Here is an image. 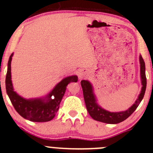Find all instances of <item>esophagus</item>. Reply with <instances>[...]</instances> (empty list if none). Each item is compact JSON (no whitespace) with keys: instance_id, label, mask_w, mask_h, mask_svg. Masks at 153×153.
<instances>
[{"instance_id":"34e87169","label":"esophagus","mask_w":153,"mask_h":153,"mask_svg":"<svg viewBox=\"0 0 153 153\" xmlns=\"http://www.w3.org/2000/svg\"><path fill=\"white\" fill-rule=\"evenodd\" d=\"M86 74H87V72H86L85 69H83V70H81L79 73L80 78H84V77H85L86 75Z\"/></svg>"}]
</instances>
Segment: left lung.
<instances>
[{"mask_svg": "<svg viewBox=\"0 0 153 153\" xmlns=\"http://www.w3.org/2000/svg\"><path fill=\"white\" fill-rule=\"evenodd\" d=\"M139 61L142 88H141V92L138 95V98L135 101V104L126 111L119 112H111L101 108L97 104L96 98H95L93 92V88H92V86L90 84V82L88 81H85V80H83V81H81L86 109H87L89 115L94 120L100 121V122L106 123V124H118V123L124 121L128 117L130 116L133 113L134 111L137 109L141 101H142L146 86L145 63L141 55H140L139 57Z\"/></svg>", "mask_w": 153, "mask_h": 153, "instance_id": "left-lung-1", "label": "left lung"}]
</instances>
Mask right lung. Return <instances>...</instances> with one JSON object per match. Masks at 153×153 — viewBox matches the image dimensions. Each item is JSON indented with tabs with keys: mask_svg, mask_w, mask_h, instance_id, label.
Returning <instances> with one entry per match:
<instances>
[{
	"mask_svg": "<svg viewBox=\"0 0 153 153\" xmlns=\"http://www.w3.org/2000/svg\"><path fill=\"white\" fill-rule=\"evenodd\" d=\"M13 53L8 61L6 89L15 110L25 119L33 122H47L53 119L58 112L60 103L65 94L67 86L70 82H77L76 75L67 77L58 83L45 98L26 99L20 96L13 89L11 78V61Z\"/></svg>",
	"mask_w": 153,
	"mask_h": 153,
	"instance_id": "add662e5",
	"label": "right lung"
}]
</instances>
